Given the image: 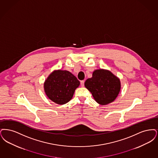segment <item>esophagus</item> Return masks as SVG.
<instances>
[{
	"instance_id": "esophagus-1",
	"label": "esophagus",
	"mask_w": 158,
	"mask_h": 158,
	"mask_svg": "<svg viewBox=\"0 0 158 158\" xmlns=\"http://www.w3.org/2000/svg\"><path fill=\"white\" fill-rule=\"evenodd\" d=\"M81 87H84V80H82V81H81Z\"/></svg>"
}]
</instances>
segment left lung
Masks as SVG:
<instances>
[{
	"instance_id": "obj_1",
	"label": "left lung",
	"mask_w": 158,
	"mask_h": 158,
	"mask_svg": "<svg viewBox=\"0 0 158 158\" xmlns=\"http://www.w3.org/2000/svg\"><path fill=\"white\" fill-rule=\"evenodd\" d=\"M84 85L95 100L101 105L113 102L120 90L119 79L109 71L104 69L94 71L93 77L87 79Z\"/></svg>"
}]
</instances>
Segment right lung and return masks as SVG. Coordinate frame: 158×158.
I'll return each instance as SVG.
<instances>
[{
  "instance_id": "right-lung-1",
  "label": "right lung",
  "mask_w": 158,
  "mask_h": 158,
  "mask_svg": "<svg viewBox=\"0 0 158 158\" xmlns=\"http://www.w3.org/2000/svg\"><path fill=\"white\" fill-rule=\"evenodd\" d=\"M80 81L68 71L58 70L52 73L44 83L48 98L58 104L68 103L72 98Z\"/></svg>"
}]
</instances>
